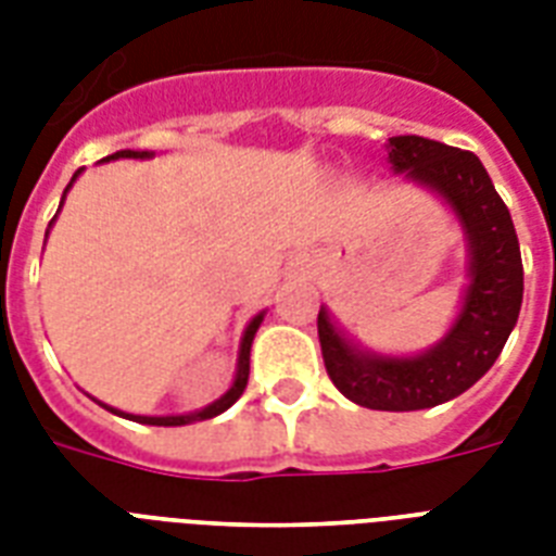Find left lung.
Returning a JSON list of instances; mask_svg holds the SVG:
<instances>
[{"instance_id":"8db88e82","label":"left lung","mask_w":556,"mask_h":556,"mask_svg":"<svg viewBox=\"0 0 556 556\" xmlns=\"http://www.w3.org/2000/svg\"><path fill=\"white\" fill-rule=\"evenodd\" d=\"M397 173L435 187L462 218L470 242V288L456 326L418 357L364 355L317 314L323 364L331 383L366 409L409 413L444 404L470 389L500 357L522 305V256L510 213L473 152L397 135L389 138Z\"/></svg>"}]
</instances>
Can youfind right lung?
I'll return each instance as SVG.
<instances>
[{
  "label": "right lung",
  "instance_id": "1",
  "mask_svg": "<svg viewBox=\"0 0 556 556\" xmlns=\"http://www.w3.org/2000/svg\"><path fill=\"white\" fill-rule=\"evenodd\" d=\"M147 155H150V152L121 150V152H115V155H109V159H147ZM77 173H80V169H77ZM77 173H74V178H77ZM68 187H65V190H68ZM63 199H65V192H63ZM260 323H262V314L260 317H253L251 326H248V331H244L242 349H239V369H236L233 387L227 389L225 395L218 397L216 404L204 406L201 413H192V415H164V418H150V415H126V418H129V421H138V424H152V427H181V424L204 421V418H213V415L225 413L227 406H233L236 401H239V395H242L244 387H248V375H251V343H253V334H256V329H260ZM106 409H112V406H106ZM112 413H115V409H112Z\"/></svg>",
  "mask_w": 556,
  "mask_h": 556
}]
</instances>
